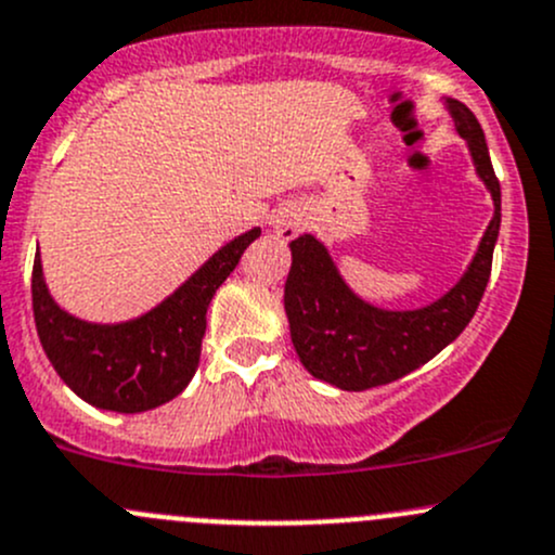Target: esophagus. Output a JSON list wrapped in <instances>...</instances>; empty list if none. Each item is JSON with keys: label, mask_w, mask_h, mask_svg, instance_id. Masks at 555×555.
Returning a JSON list of instances; mask_svg holds the SVG:
<instances>
[{"label": "esophagus", "mask_w": 555, "mask_h": 555, "mask_svg": "<svg viewBox=\"0 0 555 555\" xmlns=\"http://www.w3.org/2000/svg\"><path fill=\"white\" fill-rule=\"evenodd\" d=\"M304 228H306V211L295 204L282 206V209H276V215L271 217V231L276 233L279 238H284V242L298 236Z\"/></svg>", "instance_id": "34e87169"}]
</instances>
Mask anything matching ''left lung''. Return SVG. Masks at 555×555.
I'll return each mask as SVG.
<instances>
[{
	"mask_svg": "<svg viewBox=\"0 0 555 555\" xmlns=\"http://www.w3.org/2000/svg\"><path fill=\"white\" fill-rule=\"evenodd\" d=\"M459 137L467 142L475 173L494 201V217L478 251L456 284L429 306L389 311L362 300L340 276L327 246L311 233L295 242L284 284L289 335L306 371L344 391H362L408 376L459 338L478 309L491 276V257L500 236L502 193L494 177L480 122L456 99H443Z\"/></svg>",
	"mask_w": 555,
	"mask_h": 555,
	"instance_id": "obj_1",
	"label": "left lung"
}]
</instances>
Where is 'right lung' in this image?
I'll return each mask as SVG.
<instances>
[{
    "label": "right lung",
    "mask_w": 555,
    "mask_h": 555,
    "mask_svg": "<svg viewBox=\"0 0 555 555\" xmlns=\"http://www.w3.org/2000/svg\"><path fill=\"white\" fill-rule=\"evenodd\" d=\"M260 228L215 251L193 276L155 309L117 324L86 322L61 309L48 293L39 251L31 273V306L50 365L80 400L115 413H142L173 400L201 360L206 309L231 276Z\"/></svg>",
    "instance_id": "1"
}]
</instances>
